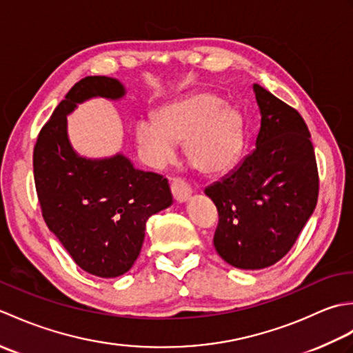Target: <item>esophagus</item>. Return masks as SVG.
I'll use <instances>...</instances> for the list:
<instances>
[{
    "label": "esophagus",
    "mask_w": 353,
    "mask_h": 353,
    "mask_svg": "<svg viewBox=\"0 0 353 353\" xmlns=\"http://www.w3.org/2000/svg\"><path fill=\"white\" fill-rule=\"evenodd\" d=\"M171 192L179 203L186 201L191 196V186L182 177H174L171 182Z\"/></svg>",
    "instance_id": "1"
}]
</instances>
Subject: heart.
<instances>
[{
  "mask_svg": "<svg viewBox=\"0 0 353 353\" xmlns=\"http://www.w3.org/2000/svg\"><path fill=\"white\" fill-rule=\"evenodd\" d=\"M137 141L154 165L174 157L176 144H183L190 163L206 174H216L234 163L241 145V117L211 94L199 92L163 104L154 121L137 124Z\"/></svg>",
  "mask_w": 353,
  "mask_h": 353,
  "instance_id": "b5f03b06",
  "label": "heart"
}]
</instances>
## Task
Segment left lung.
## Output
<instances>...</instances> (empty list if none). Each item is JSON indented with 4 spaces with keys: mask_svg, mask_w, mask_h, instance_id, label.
<instances>
[{
    "mask_svg": "<svg viewBox=\"0 0 353 353\" xmlns=\"http://www.w3.org/2000/svg\"><path fill=\"white\" fill-rule=\"evenodd\" d=\"M261 129L238 167L205 190L219 211L214 245L236 268L276 264L297 241L319 199V170L301 114L259 85Z\"/></svg>",
    "mask_w": 353,
    "mask_h": 353,
    "instance_id": "obj_1",
    "label": "left lung"
}]
</instances>
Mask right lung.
Here are the masks:
<instances>
[{"mask_svg":"<svg viewBox=\"0 0 353 353\" xmlns=\"http://www.w3.org/2000/svg\"><path fill=\"white\" fill-rule=\"evenodd\" d=\"M117 100L118 80L89 76L74 85L37 134L33 150L36 194L48 229L85 272L117 277L139 256L145 223L172 203L168 181L134 170L123 154L88 161L66 137V115L91 97Z\"/></svg>","mask_w":353,"mask_h":353,"instance_id":"right-lung-1","label":"right lung"}]
</instances>
